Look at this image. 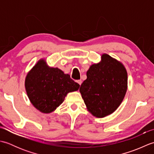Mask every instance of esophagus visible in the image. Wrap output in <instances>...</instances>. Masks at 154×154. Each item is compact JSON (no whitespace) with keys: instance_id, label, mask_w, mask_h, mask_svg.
Returning a JSON list of instances; mask_svg holds the SVG:
<instances>
[{"instance_id":"34e87169","label":"esophagus","mask_w":154,"mask_h":154,"mask_svg":"<svg viewBox=\"0 0 154 154\" xmlns=\"http://www.w3.org/2000/svg\"><path fill=\"white\" fill-rule=\"evenodd\" d=\"M77 83L79 85H81V83H82V81H81V79L80 80H77Z\"/></svg>"}]
</instances>
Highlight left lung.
<instances>
[{
  "mask_svg": "<svg viewBox=\"0 0 154 154\" xmlns=\"http://www.w3.org/2000/svg\"><path fill=\"white\" fill-rule=\"evenodd\" d=\"M87 77L79 92L87 110L97 118L112 114L127 91L128 74L123 63L103 54L100 62L91 65Z\"/></svg>",
  "mask_w": 154,
  "mask_h": 154,
  "instance_id": "1",
  "label": "left lung"
}]
</instances>
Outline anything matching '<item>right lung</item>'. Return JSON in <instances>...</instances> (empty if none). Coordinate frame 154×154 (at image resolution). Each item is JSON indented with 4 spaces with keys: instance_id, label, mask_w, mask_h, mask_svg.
Here are the masks:
<instances>
[{
    "instance_id": "obj_1",
    "label": "right lung",
    "mask_w": 154,
    "mask_h": 154,
    "mask_svg": "<svg viewBox=\"0 0 154 154\" xmlns=\"http://www.w3.org/2000/svg\"><path fill=\"white\" fill-rule=\"evenodd\" d=\"M80 85L57 67H50L45 59L38 60L28 72L25 89L35 109L50 114L60 106L67 93L79 89Z\"/></svg>"
}]
</instances>
